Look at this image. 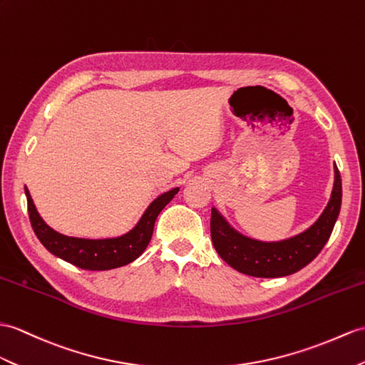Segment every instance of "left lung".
I'll return each mask as SVG.
<instances>
[{"instance_id":"left-lung-1","label":"left lung","mask_w":365,"mask_h":365,"mask_svg":"<svg viewBox=\"0 0 365 365\" xmlns=\"http://www.w3.org/2000/svg\"><path fill=\"white\" fill-rule=\"evenodd\" d=\"M342 201L341 173L334 165V185L331 198L322 215L304 232L280 242H260L230 226L221 213L212 207L210 235L218 255L229 266L252 277H285L313 262L330 238L339 215Z\"/></svg>"}]
</instances>
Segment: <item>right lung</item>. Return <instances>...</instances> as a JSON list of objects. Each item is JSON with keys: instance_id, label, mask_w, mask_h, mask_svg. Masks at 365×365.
I'll use <instances>...</instances> for the list:
<instances>
[{"instance_id": "right-lung-1", "label": "right lung", "mask_w": 365, "mask_h": 365, "mask_svg": "<svg viewBox=\"0 0 365 365\" xmlns=\"http://www.w3.org/2000/svg\"><path fill=\"white\" fill-rule=\"evenodd\" d=\"M178 192H180V187L159 195L145 209L144 215L140 217L138 225L130 232L114 238L90 240L68 237L49 227L35 209L29 190L24 187L31 225L41 245L58 259L88 271H108L135 262L145 251L150 240H152L155 221L159 212L173 200Z\"/></svg>"}]
</instances>
